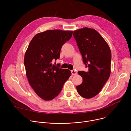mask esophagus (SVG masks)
Returning <instances> with one entry per match:
<instances>
[{
    "instance_id": "obj_1",
    "label": "esophagus",
    "mask_w": 131,
    "mask_h": 131,
    "mask_svg": "<svg viewBox=\"0 0 131 131\" xmlns=\"http://www.w3.org/2000/svg\"><path fill=\"white\" fill-rule=\"evenodd\" d=\"M71 74L72 76H73V75H76V74H77V72L74 70H71Z\"/></svg>"
}]
</instances>
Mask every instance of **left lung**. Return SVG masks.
Masks as SVG:
<instances>
[{
	"instance_id": "obj_1",
	"label": "left lung",
	"mask_w": 131,
	"mask_h": 131,
	"mask_svg": "<svg viewBox=\"0 0 131 131\" xmlns=\"http://www.w3.org/2000/svg\"><path fill=\"white\" fill-rule=\"evenodd\" d=\"M83 62L88 71H79L82 84L76 86L79 94L85 99L97 95L108 80L110 74L111 53L101 35L95 29L88 27L73 31Z\"/></svg>"
}]
</instances>
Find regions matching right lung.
I'll use <instances>...</instances> for the list:
<instances>
[{
    "label": "right lung",
    "mask_w": 131,
    "mask_h": 131,
    "mask_svg": "<svg viewBox=\"0 0 131 131\" xmlns=\"http://www.w3.org/2000/svg\"><path fill=\"white\" fill-rule=\"evenodd\" d=\"M72 31L48 30L36 35L25 54L24 65L28 82L36 94L46 101L57 96L71 71L55 66L52 61L60 58L63 45Z\"/></svg>",
    "instance_id": "add662e5"
}]
</instances>
